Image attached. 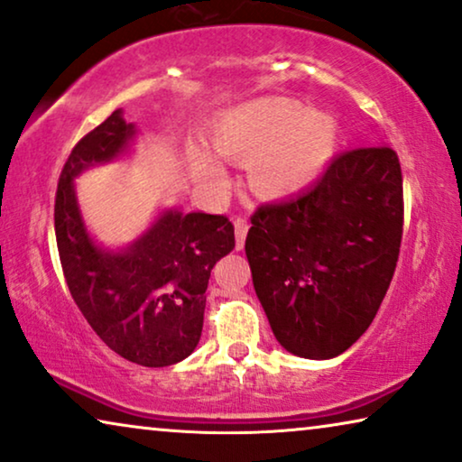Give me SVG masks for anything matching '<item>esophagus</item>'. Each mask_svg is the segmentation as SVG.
<instances>
[{"label": "esophagus", "instance_id": "esophagus-1", "mask_svg": "<svg viewBox=\"0 0 462 462\" xmlns=\"http://www.w3.org/2000/svg\"><path fill=\"white\" fill-rule=\"evenodd\" d=\"M245 236H248V220L244 217L236 218V248L242 250L245 244Z\"/></svg>", "mask_w": 462, "mask_h": 462}]
</instances>
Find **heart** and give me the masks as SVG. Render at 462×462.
I'll list each match as a JSON object with an SVG mask.
<instances>
[{
	"label": "heart",
	"mask_w": 462,
	"mask_h": 462,
	"mask_svg": "<svg viewBox=\"0 0 462 462\" xmlns=\"http://www.w3.org/2000/svg\"><path fill=\"white\" fill-rule=\"evenodd\" d=\"M338 125L324 111H307L288 97L248 100L225 111L210 130L214 151L225 160L248 163L252 191L286 198L311 185L332 160ZM193 172L208 182L223 180V168L201 149L189 151Z\"/></svg>",
	"instance_id": "obj_1"
}]
</instances>
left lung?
<instances>
[{
	"label": "left lung",
	"instance_id": "8db88e82",
	"mask_svg": "<svg viewBox=\"0 0 462 462\" xmlns=\"http://www.w3.org/2000/svg\"><path fill=\"white\" fill-rule=\"evenodd\" d=\"M402 226V168L391 147L346 151L309 191L258 208L245 256L283 349L330 359L368 330L393 280Z\"/></svg>",
	"mask_w": 462,
	"mask_h": 462
}]
</instances>
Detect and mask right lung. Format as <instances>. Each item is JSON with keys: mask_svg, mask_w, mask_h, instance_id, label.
Returning a JSON list of instances; mask_svg holds the SVG:
<instances>
[{"mask_svg": "<svg viewBox=\"0 0 462 462\" xmlns=\"http://www.w3.org/2000/svg\"><path fill=\"white\" fill-rule=\"evenodd\" d=\"M134 138L136 125L117 109L75 144L56 189V245L69 292L100 340L132 364L163 368L198 346L210 271L236 236L223 214L163 210L125 248L94 242L73 180L128 153Z\"/></svg>", "mask_w": 462, "mask_h": 462, "instance_id": "right-lung-1", "label": "right lung"}]
</instances>
